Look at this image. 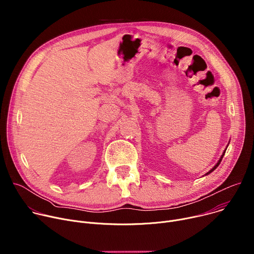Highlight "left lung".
<instances>
[{"mask_svg":"<svg viewBox=\"0 0 254 254\" xmlns=\"http://www.w3.org/2000/svg\"><path fill=\"white\" fill-rule=\"evenodd\" d=\"M224 154H225V151H224V153H223V154H222V156H221V158H220V159H219V161H218V163H217V164H216V165H215V166H214V167H213V168H212V169H211V170H210V171H209V172H208V173H207V174H206V175H208V174H210V173H212V172H213V171H214V170H215V169H216V168H217V167H218V166H219V164H220V163H221V161H222V159H223V156H224Z\"/></svg>","mask_w":254,"mask_h":254,"instance_id":"1","label":"left lung"}]
</instances>
